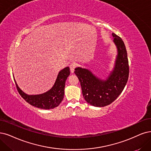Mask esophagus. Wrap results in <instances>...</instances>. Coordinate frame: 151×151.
<instances>
[{"instance_id": "esophagus-1", "label": "esophagus", "mask_w": 151, "mask_h": 151, "mask_svg": "<svg viewBox=\"0 0 151 151\" xmlns=\"http://www.w3.org/2000/svg\"><path fill=\"white\" fill-rule=\"evenodd\" d=\"M76 68V64L75 63H72L70 65V71H71V73H74V71H75V69Z\"/></svg>"}]
</instances>
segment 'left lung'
<instances>
[{
  "mask_svg": "<svg viewBox=\"0 0 151 151\" xmlns=\"http://www.w3.org/2000/svg\"><path fill=\"white\" fill-rule=\"evenodd\" d=\"M117 55L113 70L106 80L94 75L86 68L77 67L75 73L80 82L83 96L86 101L96 107L112 103L123 91L129 77V63L125 45L122 39L113 33Z\"/></svg>",
  "mask_w": 151,
  "mask_h": 151,
  "instance_id": "obj_1",
  "label": "left lung"
}]
</instances>
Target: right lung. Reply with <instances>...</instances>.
<instances>
[{
	"mask_svg": "<svg viewBox=\"0 0 151 151\" xmlns=\"http://www.w3.org/2000/svg\"><path fill=\"white\" fill-rule=\"evenodd\" d=\"M70 74V68L68 66L65 67L58 73L52 88L48 91L39 94H26L19 87L14 76V79L19 94L28 103L38 108L52 109L57 107L62 101L65 94V82Z\"/></svg>",
	"mask_w": 151,
	"mask_h": 151,
	"instance_id": "right-lung-1",
	"label": "right lung"
}]
</instances>
